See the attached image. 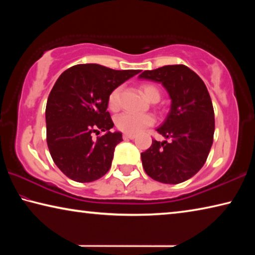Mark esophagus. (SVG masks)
<instances>
[{
	"instance_id": "1",
	"label": "esophagus",
	"mask_w": 255,
	"mask_h": 255,
	"mask_svg": "<svg viewBox=\"0 0 255 255\" xmlns=\"http://www.w3.org/2000/svg\"><path fill=\"white\" fill-rule=\"evenodd\" d=\"M123 137L124 139H133V138H135V135H128V133H125Z\"/></svg>"
}]
</instances>
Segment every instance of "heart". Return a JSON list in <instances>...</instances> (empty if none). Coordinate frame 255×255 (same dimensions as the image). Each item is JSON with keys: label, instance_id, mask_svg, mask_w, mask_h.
<instances>
[{"label": "heart", "instance_id": "b5f03b06", "mask_svg": "<svg viewBox=\"0 0 255 255\" xmlns=\"http://www.w3.org/2000/svg\"><path fill=\"white\" fill-rule=\"evenodd\" d=\"M145 97L149 101H158L161 98L156 86L150 84H144L141 86ZM120 102V89H115L109 96V108L111 110H117ZM154 124V117L149 114H131V112H124L116 118V126L120 131L128 135H136L144 128L152 126Z\"/></svg>", "mask_w": 255, "mask_h": 255}]
</instances>
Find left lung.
I'll return each mask as SVG.
<instances>
[{
  "label": "left lung",
  "instance_id": "8db88e82",
  "mask_svg": "<svg viewBox=\"0 0 255 255\" xmlns=\"http://www.w3.org/2000/svg\"><path fill=\"white\" fill-rule=\"evenodd\" d=\"M139 79L162 83L171 98L169 115L156 129L169 140L153 139L140 154L144 170L158 182H184L204 166L213 145L215 114L208 90L185 65L144 71Z\"/></svg>",
  "mask_w": 255,
  "mask_h": 255
}]
</instances>
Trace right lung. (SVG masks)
<instances>
[{
    "instance_id": "obj_1",
    "label": "right lung",
    "mask_w": 255,
    "mask_h": 255,
    "mask_svg": "<svg viewBox=\"0 0 255 255\" xmlns=\"http://www.w3.org/2000/svg\"><path fill=\"white\" fill-rule=\"evenodd\" d=\"M139 70L116 71L99 64L70 67L56 81L46 106L47 145L54 163L67 178L92 182L111 167L122 132H111L107 111L110 93ZM101 131L105 135L92 138Z\"/></svg>"
}]
</instances>
